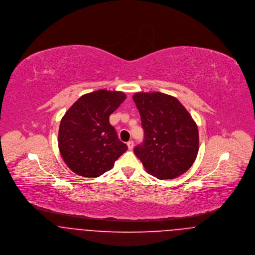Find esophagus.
Instances as JSON below:
<instances>
[{
    "instance_id": "1",
    "label": "esophagus",
    "mask_w": 255,
    "mask_h": 255,
    "mask_svg": "<svg viewBox=\"0 0 255 255\" xmlns=\"http://www.w3.org/2000/svg\"><path fill=\"white\" fill-rule=\"evenodd\" d=\"M127 144H128V149H129V150H131V149L133 148V146H134V143H133V141H132V140L128 141Z\"/></svg>"
}]
</instances>
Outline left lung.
<instances>
[{"mask_svg":"<svg viewBox=\"0 0 255 255\" xmlns=\"http://www.w3.org/2000/svg\"><path fill=\"white\" fill-rule=\"evenodd\" d=\"M132 99L139 111L144 140L134 147L146 171L159 180L182 176L194 163L198 128L175 97L161 92H138Z\"/></svg>","mask_w":255,"mask_h":255,"instance_id":"8db88e82","label":"left lung"}]
</instances>
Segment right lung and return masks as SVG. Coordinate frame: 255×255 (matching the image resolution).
<instances>
[{
  "instance_id": "1",
  "label": "right lung",
  "mask_w": 255,
  "mask_h": 255,
  "mask_svg": "<svg viewBox=\"0 0 255 255\" xmlns=\"http://www.w3.org/2000/svg\"><path fill=\"white\" fill-rule=\"evenodd\" d=\"M127 96L121 91L97 90L82 95L63 117L58 135L60 153L78 176L97 178L110 171L128 150L110 125V115Z\"/></svg>"
}]
</instances>
